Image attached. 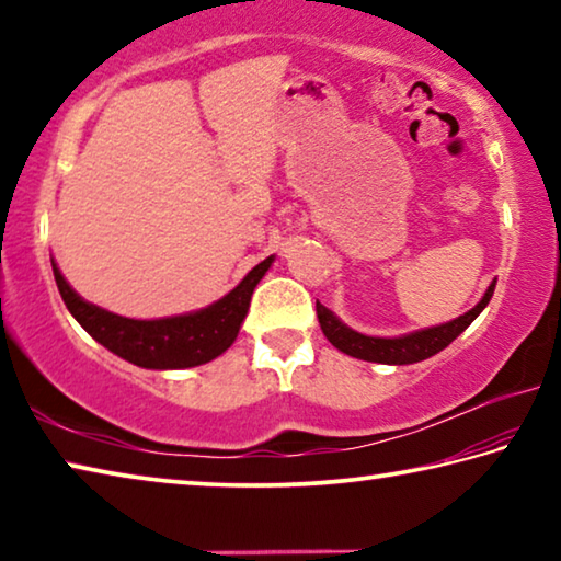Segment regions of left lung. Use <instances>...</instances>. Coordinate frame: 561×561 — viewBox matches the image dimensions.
I'll use <instances>...</instances> for the list:
<instances>
[{
	"mask_svg": "<svg viewBox=\"0 0 561 561\" xmlns=\"http://www.w3.org/2000/svg\"><path fill=\"white\" fill-rule=\"evenodd\" d=\"M497 279L490 282L488 291L482 294V299L474 304L470 311H465L462 317L445 321L438 327L417 329L411 334L401 336H368L360 334V331L346 327L334 311L327 309L324 304L317 301V317L324 336L334 344L339 351H344L346 356H354L360 360H371V364H388V366H405V364H417V360H425L438 354L445 346H450L455 339H458L465 329H468L474 319L480 317V311L488 307L492 294H495Z\"/></svg>",
	"mask_w": 561,
	"mask_h": 561,
	"instance_id": "1",
	"label": "left lung"
}]
</instances>
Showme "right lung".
<instances>
[{
	"label": "right lung",
	"mask_w": 561,
	"mask_h": 561,
	"mask_svg": "<svg viewBox=\"0 0 561 561\" xmlns=\"http://www.w3.org/2000/svg\"><path fill=\"white\" fill-rule=\"evenodd\" d=\"M272 262L274 254L252 267L232 291L207 304L205 309L163 319H128L113 314L73 291L54 260L51 270L66 309L101 346L126 358L133 366L175 371V368L203 366L207 360L222 356L234 344L247 311H250L252 291L267 274Z\"/></svg>",
	"instance_id": "obj_1"
}]
</instances>
